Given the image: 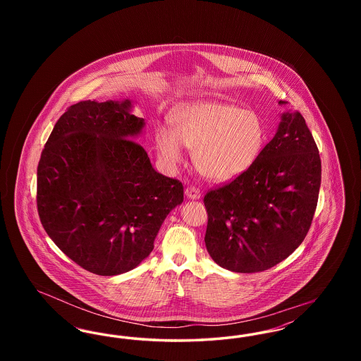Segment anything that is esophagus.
Here are the masks:
<instances>
[{
  "mask_svg": "<svg viewBox=\"0 0 361 361\" xmlns=\"http://www.w3.org/2000/svg\"><path fill=\"white\" fill-rule=\"evenodd\" d=\"M185 195L189 199H200L202 192H200V189L190 185V187H187V189H185Z\"/></svg>",
  "mask_w": 361,
  "mask_h": 361,
  "instance_id": "1",
  "label": "esophagus"
}]
</instances>
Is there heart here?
<instances>
[{"mask_svg": "<svg viewBox=\"0 0 361 361\" xmlns=\"http://www.w3.org/2000/svg\"><path fill=\"white\" fill-rule=\"evenodd\" d=\"M265 130L257 114L222 103L195 104L173 118V130L159 127L155 143L171 166L183 162V145L193 150L199 172L214 181H227L246 172L258 158Z\"/></svg>", "mask_w": 361, "mask_h": 361, "instance_id": "b5f03b06", "label": "heart"}]
</instances>
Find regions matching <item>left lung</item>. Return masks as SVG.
I'll use <instances>...</instances> for the list:
<instances>
[{"label": "left lung", "instance_id": "1", "mask_svg": "<svg viewBox=\"0 0 361 361\" xmlns=\"http://www.w3.org/2000/svg\"><path fill=\"white\" fill-rule=\"evenodd\" d=\"M319 187L317 143L300 112L287 111L256 162L207 192L204 240L209 256L222 268L240 274L275 267L306 238Z\"/></svg>", "mask_w": 361, "mask_h": 361}]
</instances>
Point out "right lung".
<instances>
[{"mask_svg":"<svg viewBox=\"0 0 361 361\" xmlns=\"http://www.w3.org/2000/svg\"><path fill=\"white\" fill-rule=\"evenodd\" d=\"M131 102H81L58 119L37 165L36 204L54 243L100 276L121 275L147 257L184 187L155 172L133 140L145 121Z\"/></svg>","mask_w":361,"mask_h":361,"instance_id":"obj_1","label":"right lung"}]
</instances>
